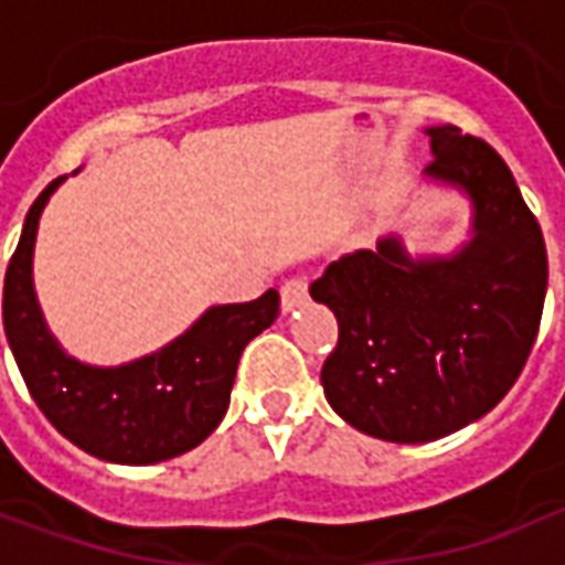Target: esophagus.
Returning a JSON list of instances; mask_svg holds the SVG:
<instances>
[{
    "label": "esophagus",
    "instance_id": "34e87169",
    "mask_svg": "<svg viewBox=\"0 0 565 565\" xmlns=\"http://www.w3.org/2000/svg\"><path fill=\"white\" fill-rule=\"evenodd\" d=\"M308 299V281L306 278H290L281 287V308L284 311H294V308L306 306Z\"/></svg>",
    "mask_w": 565,
    "mask_h": 565
}]
</instances>
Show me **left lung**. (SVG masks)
<instances>
[{"mask_svg": "<svg viewBox=\"0 0 565 565\" xmlns=\"http://www.w3.org/2000/svg\"><path fill=\"white\" fill-rule=\"evenodd\" d=\"M424 174L472 202V238L408 257L396 235L327 266L308 290L332 308L339 344L320 369L332 412L366 436H450L511 391L533 351L547 290L545 238L487 141L429 127Z\"/></svg>", "mask_w": 565, "mask_h": 565, "instance_id": "8db88e82", "label": "left lung"}]
</instances>
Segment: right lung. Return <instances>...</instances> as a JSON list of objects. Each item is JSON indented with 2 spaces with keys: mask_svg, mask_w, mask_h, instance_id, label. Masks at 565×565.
Segmentation results:
<instances>
[{
  "mask_svg": "<svg viewBox=\"0 0 565 565\" xmlns=\"http://www.w3.org/2000/svg\"><path fill=\"white\" fill-rule=\"evenodd\" d=\"M56 178L32 202L8 263L2 323L32 399L63 436L93 457L124 466L172 460L217 429L230 408L238 356L275 323L278 294L214 306L174 342L124 366H87L68 356L42 318L32 287V250Z\"/></svg>",
  "mask_w": 565,
  "mask_h": 565,
  "instance_id": "right-lung-1",
  "label": "right lung"
}]
</instances>
